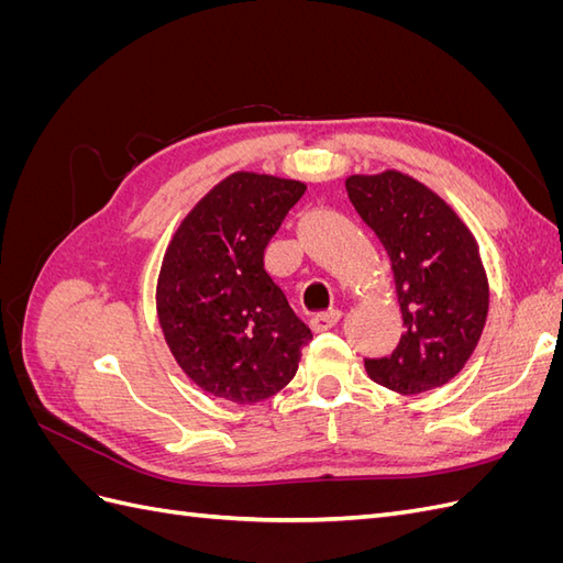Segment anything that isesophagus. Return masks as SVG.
Instances as JSON below:
<instances>
[{"instance_id":"obj_1","label":"esophagus","mask_w":563,"mask_h":563,"mask_svg":"<svg viewBox=\"0 0 563 563\" xmlns=\"http://www.w3.org/2000/svg\"><path fill=\"white\" fill-rule=\"evenodd\" d=\"M340 317H343V312L340 310H329V312H319V314H314L312 317V329L317 331V333H321V331H331L335 323L340 321Z\"/></svg>"}]
</instances>
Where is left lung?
<instances>
[{
  "mask_svg": "<svg viewBox=\"0 0 563 563\" xmlns=\"http://www.w3.org/2000/svg\"><path fill=\"white\" fill-rule=\"evenodd\" d=\"M345 187L389 255L406 327L395 352L364 362L368 376L399 395L446 385L467 364L488 314L476 240L444 199L411 176H350Z\"/></svg>",
  "mask_w": 563,
  "mask_h": 563,
  "instance_id": "8db88e82",
  "label": "left lung"
}]
</instances>
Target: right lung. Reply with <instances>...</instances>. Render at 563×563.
Wrapping results in <instances>:
<instances>
[{
	"mask_svg": "<svg viewBox=\"0 0 563 563\" xmlns=\"http://www.w3.org/2000/svg\"><path fill=\"white\" fill-rule=\"evenodd\" d=\"M305 183L236 172L183 218L164 253L157 314L180 368L203 391L255 404L294 380L312 331L265 272V246Z\"/></svg>",
	"mask_w": 563,
	"mask_h": 563,
	"instance_id": "right-lung-1",
	"label": "right lung"
}]
</instances>
